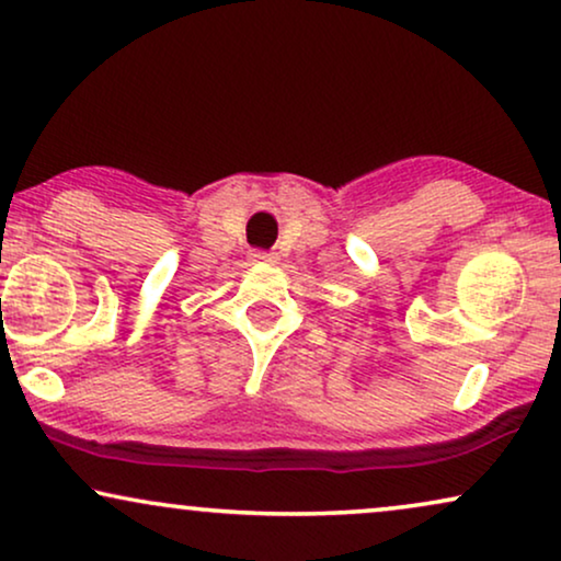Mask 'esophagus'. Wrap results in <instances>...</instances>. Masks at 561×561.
Masks as SVG:
<instances>
[{"mask_svg":"<svg viewBox=\"0 0 561 561\" xmlns=\"http://www.w3.org/2000/svg\"><path fill=\"white\" fill-rule=\"evenodd\" d=\"M251 259L256 261V264H276V253L274 251H253L251 253Z\"/></svg>","mask_w":561,"mask_h":561,"instance_id":"1","label":"esophagus"}]
</instances>
